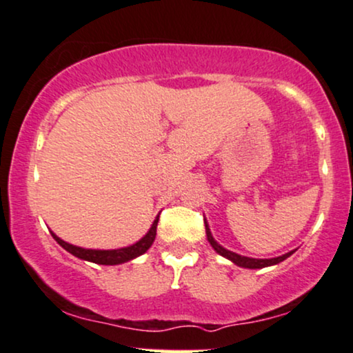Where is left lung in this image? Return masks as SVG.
Segmentation results:
<instances>
[{"label": "left lung", "mask_w": 353, "mask_h": 353, "mask_svg": "<svg viewBox=\"0 0 353 353\" xmlns=\"http://www.w3.org/2000/svg\"><path fill=\"white\" fill-rule=\"evenodd\" d=\"M203 223H205V233H207V240H209V243L212 245V248L215 250L219 254H222L223 258H227V260H230L232 263H235L236 266H241V268H248V270H260V268H266V266H273V265H278V263H281L286 260L288 256H291L292 252L286 253V254H281V256H276V258H268V260H261V258H250V256H241L239 253H233L230 250L223 248L222 245L217 243V240L212 236V232L209 228V223H207V220L203 219Z\"/></svg>", "instance_id": "8db88e82"}]
</instances>
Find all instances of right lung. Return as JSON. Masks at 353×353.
I'll list each match as a JSON object with an SVG mask.
<instances>
[{
  "label": "right lung",
  "instance_id": "1",
  "mask_svg": "<svg viewBox=\"0 0 353 353\" xmlns=\"http://www.w3.org/2000/svg\"><path fill=\"white\" fill-rule=\"evenodd\" d=\"M158 220H159V215L156 217V220L151 225V228L148 230V233L143 236L141 240H138L136 243L130 245V246H125V248H117V250L82 248V246L70 245V243H67V241H63L62 239H59L54 232H50V233H52L54 240L57 241V243L61 245L63 250H67V252L74 254V256L80 258V260L97 263V265H121V263H126L130 260H134V258L141 256L143 253H146L148 250L151 248L152 241H154V239H156V227H158Z\"/></svg>",
  "mask_w": 353,
  "mask_h": 353
}]
</instances>
